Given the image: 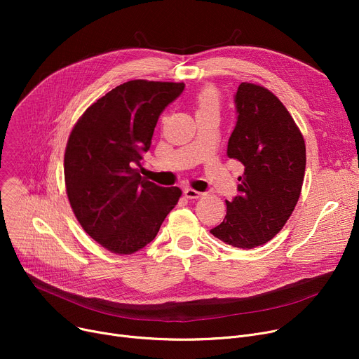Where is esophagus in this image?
<instances>
[{"label":"esophagus","mask_w":359,"mask_h":359,"mask_svg":"<svg viewBox=\"0 0 359 359\" xmlns=\"http://www.w3.org/2000/svg\"><path fill=\"white\" fill-rule=\"evenodd\" d=\"M203 194L202 192H198L195 189H191V187H187V189H184V196L189 198V199H198L201 198Z\"/></svg>","instance_id":"34e87169"}]
</instances>
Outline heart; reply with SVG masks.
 <instances>
[{
    "instance_id": "obj_1",
    "label": "heart",
    "mask_w": 359,
    "mask_h": 359,
    "mask_svg": "<svg viewBox=\"0 0 359 359\" xmlns=\"http://www.w3.org/2000/svg\"><path fill=\"white\" fill-rule=\"evenodd\" d=\"M206 110H218V99L212 90H203L196 97V113Z\"/></svg>"
}]
</instances>
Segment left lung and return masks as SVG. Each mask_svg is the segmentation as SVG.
Instances as JSON below:
<instances>
[{"instance_id": "obj_1", "label": "left lung", "mask_w": 359, "mask_h": 359, "mask_svg": "<svg viewBox=\"0 0 359 359\" xmlns=\"http://www.w3.org/2000/svg\"><path fill=\"white\" fill-rule=\"evenodd\" d=\"M227 154L244 165L238 195L211 233L238 249L272 240L291 217L306 172V144L285 106L268 88L241 83Z\"/></svg>"}]
</instances>
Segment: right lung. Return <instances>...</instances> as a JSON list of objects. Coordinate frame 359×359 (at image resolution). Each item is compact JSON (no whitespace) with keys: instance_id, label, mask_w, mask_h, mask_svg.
I'll list each match as a JSON object with an SVG mask.
<instances>
[{"instance_id":"1","label":"right lung","mask_w":359,"mask_h":359,"mask_svg":"<svg viewBox=\"0 0 359 359\" xmlns=\"http://www.w3.org/2000/svg\"><path fill=\"white\" fill-rule=\"evenodd\" d=\"M183 90V83H123L93 103L71 132L64 160L71 208L113 253L130 255L153 241L182 195L145 180L138 167L161 111Z\"/></svg>"}]
</instances>
